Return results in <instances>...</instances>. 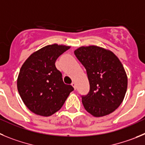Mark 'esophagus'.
<instances>
[{
    "label": "esophagus",
    "instance_id": "1",
    "mask_svg": "<svg viewBox=\"0 0 145 145\" xmlns=\"http://www.w3.org/2000/svg\"><path fill=\"white\" fill-rule=\"evenodd\" d=\"M71 85H72L73 87H74V89H76V85L75 82H72V83H71Z\"/></svg>",
    "mask_w": 145,
    "mask_h": 145
}]
</instances>
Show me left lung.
I'll return each mask as SVG.
<instances>
[{
  "instance_id": "left-lung-1",
  "label": "left lung",
  "mask_w": 145,
  "mask_h": 145,
  "mask_svg": "<svg viewBox=\"0 0 145 145\" xmlns=\"http://www.w3.org/2000/svg\"><path fill=\"white\" fill-rule=\"evenodd\" d=\"M76 57L87 71L89 91L82 95L85 110L95 117L110 114L118 108L126 95L128 79L116 56L97 46L80 47Z\"/></svg>"
}]
</instances>
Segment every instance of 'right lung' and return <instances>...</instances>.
Wrapping results in <instances>:
<instances>
[{
	"label": "right lung",
	"mask_w": 145,
	"mask_h": 145,
	"mask_svg": "<svg viewBox=\"0 0 145 145\" xmlns=\"http://www.w3.org/2000/svg\"><path fill=\"white\" fill-rule=\"evenodd\" d=\"M69 46L47 45L32 53L22 65L17 79L19 93L32 112L50 116L59 110L74 89L64 84L56 61Z\"/></svg>",
	"instance_id": "1"
}]
</instances>
